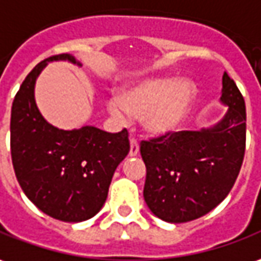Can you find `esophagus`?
<instances>
[{
  "instance_id": "esophagus-1",
  "label": "esophagus",
  "mask_w": 261,
  "mask_h": 261,
  "mask_svg": "<svg viewBox=\"0 0 261 261\" xmlns=\"http://www.w3.org/2000/svg\"><path fill=\"white\" fill-rule=\"evenodd\" d=\"M129 143H130V149H129V156H136V154L139 153V145H138V142H136V139H134V138H130Z\"/></svg>"
}]
</instances>
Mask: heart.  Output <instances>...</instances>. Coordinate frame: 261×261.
Listing matches in <instances>:
<instances>
[{
    "instance_id": "1",
    "label": "heart",
    "mask_w": 261,
    "mask_h": 261,
    "mask_svg": "<svg viewBox=\"0 0 261 261\" xmlns=\"http://www.w3.org/2000/svg\"><path fill=\"white\" fill-rule=\"evenodd\" d=\"M195 98L196 86L189 79L152 78L125 88L109 99L108 109L120 120L142 118L146 132L163 136L182 126Z\"/></svg>"
}]
</instances>
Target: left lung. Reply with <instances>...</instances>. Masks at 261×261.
<instances>
[{"mask_svg": "<svg viewBox=\"0 0 261 261\" xmlns=\"http://www.w3.org/2000/svg\"><path fill=\"white\" fill-rule=\"evenodd\" d=\"M224 116L200 130L142 142L146 165L143 197L169 223H185L213 210L236 182L246 149V105L227 72L222 78Z\"/></svg>", "mask_w": 261, "mask_h": 261, "instance_id": "1", "label": "left lung"}]
</instances>
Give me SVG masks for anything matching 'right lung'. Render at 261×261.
Here are the masks:
<instances>
[{
  "label": "right lung",
  "mask_w": 261,
  "mask_h": 261,
  "mask_svg": "<svg viewBox=\"0 0 261 261\" xmlns=\"http://www.w3.org/2000/svg\"><path fill=\"white\" fill-rule=\"evenodd\" d=\"M68 61L71 54L39 62L25 78L11 108V158L27 197L45 215L78 223L93 217L108 197L112 176L129 152L126 129L109 134L96 126L59 129L39 112L35 84L49 62Z\"/></svg>",
  "instance_id": "add662e5"
}]
</instances>
